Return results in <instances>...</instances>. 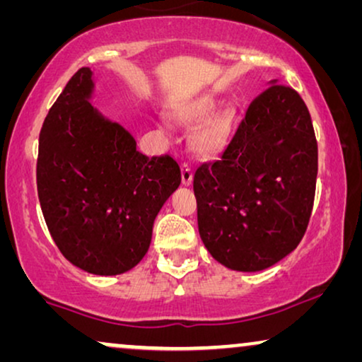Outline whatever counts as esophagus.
I'll return each instance as SVG.
<instances>
[{
	"label": "esophagus",
	"mask_w": 362,
	"mask_h": 362,
	"mask_svg": "<svg viewBox=\"0 0 362 362\" xmlns=\"http://www.w3.org/2000/svg\"><path fill=\"white\" fill-rule=\"evenodd\" d=\"M181 180L185 186H189L192 182V168L189 163H182L181 165Z\"/></svg>",
	"instance_id": "1"
}]
</instances>
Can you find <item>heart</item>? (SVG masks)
Segmentation results:
<instances>
[{
  "label": "heart",
  "instance_id": "b5f03b06",
  "mask_svg": "<svg viewBox=\"0 0 362 362\" xmlns=\"http://www.w3.org/2000/svg\"><path fill=\"white\" fill-rule=\"evenodd\" d=\"M217 98L214 95H199L189 100L177 103L173 108V118L181 125H194L204 120L217 107ZM235 112L232 108H222L199 127L194 135V148L201 156H214L224 150L234 130Z\"/></svg>",
  "mask_w": 362,
  "mask_h": 362
}]
</instances>
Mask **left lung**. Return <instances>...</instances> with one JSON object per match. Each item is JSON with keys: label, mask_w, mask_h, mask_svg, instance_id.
<instances>
[{"label": "left lung", "mask_w": 362, "mask_h": 362, "mask_svg": "<svg viewBox=\"0 0 362 362\" xmlns=\"http://www.w3.org/2000/svg\"><path fill=\"white\" fill-rule=\"evenodd\" d=\"M255 97L221 160L194 173L197 226L227 269H269L296 249L313 209L318 143L300 93L276 81Z\"/></svg>", "instance_id": "obj_1"}]
</instances>
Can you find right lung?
I'll return each mask as SVG.
<instances>
[{
  "mask_svg": "<svg viewBox=\"0 0 362 362\" xmlns=\"http://www.w3.org/2000/svg\"><path fill=\"white\" fill-rule=\"evenodd\" d=\"M92 71L74 74L39 133L37 196L57 249L78 269L118 275L150 249L153 222L177 189L170 155L148 158L88 102Z\"/></svg>",
  "mask_w": 362,
  "mask_h": 362,
  "instance_id": "1",
  "label": "right lung"
}]
</instances>
